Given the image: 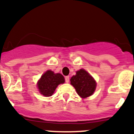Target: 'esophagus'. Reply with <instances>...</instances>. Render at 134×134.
Listing matches in <instances>:
<instances>
[{
  "label": "esophagus",
  "instance_id": "34e87169",
  "mask_svg": "<svg viewBox=\"0 0 134 134\" xmlns=\"http://www.w3.org/2000/svg\"><path fill=\"white\" fill-rule=\"evenodd\" d=\"M69 80H70V79H69V76H66V77H65V81H66V82H67V83H68V82H69Z\"/></svg>",
  "mask_w": 134,
  "mask_h": 134
}]
</instances>
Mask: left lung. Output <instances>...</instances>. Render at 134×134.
I'll list each match as a JSON object with an SVG mask.
<instances>
[{
  "label": "left lung",
  "mask_w": 134,
  "mask_h": 134,
  "mask_svg": "<svg viewBox=\"0 0 134 134\" xmlns=\"http://www.w3.org/2000/svg\"><path fill=\"white\" fill-rule=\"evenodd\" d=\"M70 84L82 98L92 95L96 88L95 80L84 69L77 71L76 74L71 78Z\"/></svg>",
  "instance_id": "left-lung-1"
}]
</instances>
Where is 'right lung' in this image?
<instances>
[{"label":"right lung","mask_w":134,"mask_h":134,"mask_svg":"<svg viewBox=\"0 0 134 134\" xmlns=\"http://www.w3.org/2000/svg\"><path fill=\"white\" fill-rule=\"evenodd\" d=\"M64 82V78L61 74H55L52 70H48L41 76L37 86L41 94L45 97L52 96L56 87Z\"/></svg>","instance_id":"1"}]
</instances>
